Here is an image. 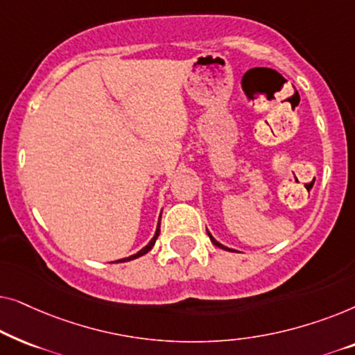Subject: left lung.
Returning <instances> with one entry per match:
<instances>
[{
  "label": "left lung",
  "mask_w": 355,
  "mask_h": 355,
  "mask_svg": "<svg viewBox=\"0 0 355 355\" xmlns=\"http://www.w3.org/2000/svg\"><path fill=\"white\" fill-rule=\"evenodd\" d=\"M208 236H210V239H211V242H213V244H215L216 247H221V249H225V250H231V249H227V247H225V245H221V244H220V242H216L215 239H213V237H211V234H210V232H208Z\"/></svg>",
  "instance_id": "left-lung-1"
}]
</instances>
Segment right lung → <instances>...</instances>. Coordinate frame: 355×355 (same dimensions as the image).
<instances>
[{
	"instance_id": "add662e5",
	"label": "right lung",
	"mask_w": 355,
	"mask_h": 355,
	"mask_svg": "<svg viewBox=\"0 0 355 355\" xmlns=\"http://www.w3.org/2000/svg\"><path fill=\"white\" fill-rule=\"evenodd\" d=\"M159 236V223H158V227H157V232H155V236H153V239L148 242V245H145L142 250L140 252H137V254L135 255H130V257H128V259H123V260H118V261H129V260H134V259H139V257H142V255H145L147 254V252H150L152 250V247L155 245V241H157V237Z\"/></svg>"
}]
</instances>
